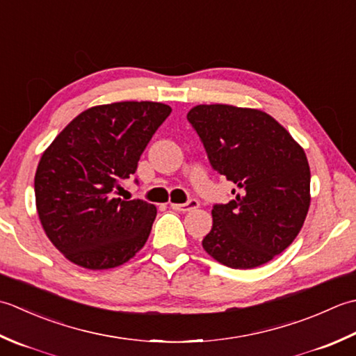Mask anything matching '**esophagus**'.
<instances>
[{
  "label": "esophagus",
  "instance_id": "34e87169",
  "mask_svg": "<svg viewBox=\"0 0 356 356\" xmlns=\"http://www.w3.org/2000/svg\"><path fill=\"white\" fill-rule=\"evenodd\" d=\"M200 206V202H198V200H188L187 202H183V204H175V202H173V204H170V207L173 209V210H178V212H188V210H193V209H197Z\"/></svg>",
  "mask_w": 356,
  "mask_h": 356
}]
</instances>
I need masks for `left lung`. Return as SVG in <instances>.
Wrapping results in <instances>:
<instances>
[{
	"label": "left lung",
	"mask_w": 356,
	"mask_h": 356,
	"mask_svg": "<svg viewBox=\"0 0 356 356\" xmlns=\"http://www.w3.org/2000/svg\"><path fill=\"white\" fill-rule=\"evenodd\" d=\"M212 169L235 184L213 204L202 248L232 269H253L292 244L310 206L306 154L278 121L255 108L201 104L187 113Z\"/></svg>",
	"instance_id": "left-lung-1"
}]
</instances>
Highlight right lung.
Wrapping results in <instances>:
<instances>
[{"instance_id": "right-lung-1", "label": "right lung", "mask_w": 356, "mask_h": 356, "mask_svg": "<svg viewBox=\"0 0 356 356\" xmlns=\"http://www.w3.org/2000/svg\"><path fill=\"white\" fill-rule=\"evenodd\" d=\"M170 112L152 101L87 108L42 154L35 173L36 210L50 241L72 263L111 269L146 244L156 207L118 198L120 183L136 172Z\"/></svg>"}]
</instances>
